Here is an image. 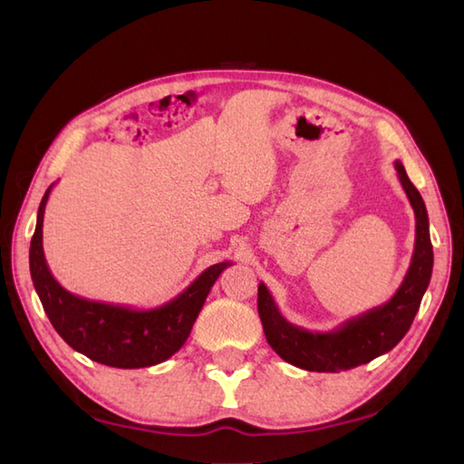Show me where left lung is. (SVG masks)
Wrapping results in <instances>:
<instances>
[{
  "label": "left lung",
  "instance_id": "obj_1",
  "mask_svg": "<svg viewBox=\"0 0 464 464\" xmlns=\"http://www.w3.org/2000/svg\"><path fill=\"white\" fill-rule=\"evenodd\" d=\"M395 167L417 219L415 251H412L409 271L401 287L384 304L347 319L337 329L311 333L285 319L269 289L265 287V283H259L257 309L265 337L283 361L304 371H349L389 353L411 329L412 319L420 307L422 295L430 283L432 243L425 201L417 187L411 183L402 163L395 161Z\"/></svg>",
  "mask_w": 464,
  "mask_h": 464
}]
</instances>
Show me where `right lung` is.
<instances>
[{
    "instance_id": "right-lung-1",
    "label": "right lung",
    "mask_w": 464,
    "mask_h": 464,
    "mask_svg": "<svg viewBox=\"0 0 464 464\" xmlns=\"http://www.w3.org/2000/svg\"><path fill=\"white\" fill-rule=\"evenodd\" d=\"M47 187L37 211V225L29 247V271L44 311L69 347L95 362L117 369L153 367L183 347L197 314L219 275L233 265L215 263L189 287L155 309L83 299L59 285L44 255V213L52 193Z\"/></svg>"
}]
</instances>
